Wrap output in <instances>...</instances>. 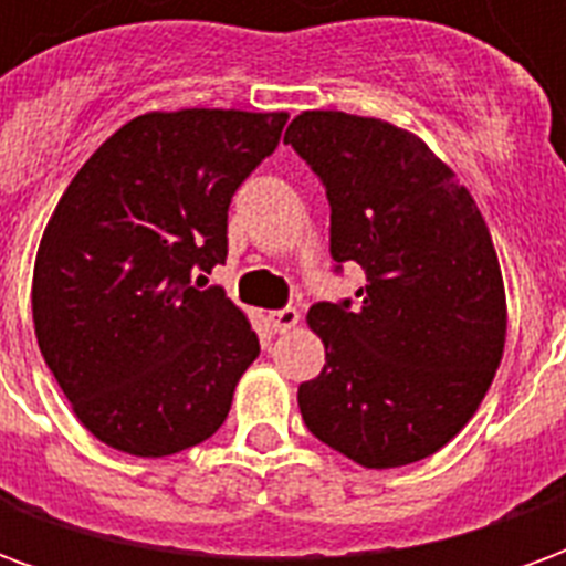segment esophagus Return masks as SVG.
Returning a JSON list of instances; mask_svg holds the SVG:
<instances>
[{"instance_id": "obj_1", "label": "esophagus", "mask_w": 566, "mask_h": 566, "mask_svg": "<svg viewBox=\"0 0 566 566\" xmlns=\"http://www.w3.org/2000/svg\"><path fill=\"white\" fill-rule=\"evenodd\" d=\"M270 324L275 333H287L294 331L296 324H300V312L294 306H284V308H275L270 312Z\"/></svg>"}]
</instances>
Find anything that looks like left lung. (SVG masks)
<instances>
[{"label":"left lung","instance_id":"obj_1","mask_svg":"<svg viewBox=\"0 0 566 566\" xmlns=\"http://www.w3.org/2000/svg\"><path fill=\"white\" fill-rule=\"evenodd\" d=\"M284 145L331 202L333 270L355 300L315 303L327 364L300 385L303 421L369 470L430 458L482 403L506 343V296L482 211L424 142L376 117L303 112Z\"/></svg>","mask_w":566,"mask_h":566}]
</instances>
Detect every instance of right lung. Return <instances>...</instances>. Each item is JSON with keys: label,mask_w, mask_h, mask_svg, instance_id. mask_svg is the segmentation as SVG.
Segmentation results:
<instances>
[{"label": "right lung", "mask_w": 566, "mask_h": 566, "mask_svg": "<svg viewBox=\"0 0 566 566\" xmlns=\"http://www.w3.org/2000/svg\"><path fill=\"white\" fill-rule=\"evenodd\" d=\"M284 112H150L105 139L60 197L32 272L48 369L105 446L166 458L209 439L258 333L223 287L233 193L279 148Z\"/></svg>", "instance_id": "add662e5"}]
</instances>
